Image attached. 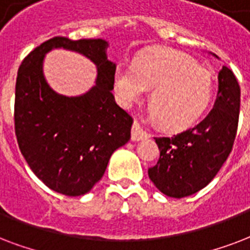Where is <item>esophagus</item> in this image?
Masks as SVG:
<instances>
[{
  "mask_svg": "<svg viewBox=\"0 0 250 250\" xmlns=\"http://www.w3.org/2000/svg\"><path fill=\"white\" fill-rule=\"evenodd\" d=\"M148 138V134L143 130V127L139 125V123L134 121L131 126V141H142V139Z\"/></svg>",
  "mask_w": 250,
  "mask_h": 250,
  "instance_id": "1",
  "label": "esophagus"
}]
</instances>
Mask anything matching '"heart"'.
<instances>
[{
  "instance_id": "b5f03b06",
  "label": "heart",
  "mask_w": 250,
  "mask_h": 250,
  "mask_svg": "<svg viewBox=\"0 0 250 250\" xmlns=\"http://www.w3.org/2000/svg\"><path fill=\"white\" fill-rule=\"evenodd\" d=\"M151 88L150 117L181 130L208 111L215 84L208 67L172 49H152L137 56L131 65L116 66L113 91L123 107H131Z\"/></svg>"
}]
</instances>
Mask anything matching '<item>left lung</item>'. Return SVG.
I'll use <instances>...</instances> for the list:
<instances>
[{
    "mask_svg": "<svg viewBox=\"0 0 250 250\" xmlns=\"http://www.w3.org/2000/svg\"><path fill=\"white\" fill-rule=\"evenodd\" d=\"M218 83L214 108L198 125L173 137L155 138L160 158L148 168V177L168 197L183 198L204 189L231 154L239 124L240 86L227 66L219 71Z\"/></svg>",
    "mask_w": 250,
    "mask_h": 250,
    "instance_id": "obj_1",
    "label": "left lung"
}]
</instances>
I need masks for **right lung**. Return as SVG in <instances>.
Here are the masks:
<instances>
[{
    "mask_svg": "<svg viewBox=\"0 0 250 250\" xmlns=\"http://www.w3.org/2000/svg\"><path fill=\"white\" fill-rule=\"evenodd\" d=\"M53 47L78 51L97 65L95 86L79 97H63L46 83L43 57ZM103 39L56 36L23 60L15 83L14 124L19 150L35 175L52 190L86 194L102 179L109 158L130 139L133 119L115 102L116 63Z\"/></svg>",
    "mask_w": 250,
    "mask_h": 250,
    "instance_id": "obj_1",
    "label": "right lung"
}]
</instances>
